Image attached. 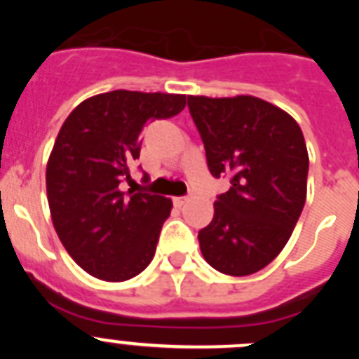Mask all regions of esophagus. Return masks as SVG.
<instances>
[{"instance_id":"1","label":"esophagus","mask_w":359,"mask_h":359,"mask_svg":"<svg viewBox=\"0 0 359 359\" xmlns=\"http://www.w3.org/2000/svg\"><path fill=\"white\" fill-rule=\"evenodd\" d=\"M187 199H189V196H174L172 198L174 207H182V205H185Z\"/></svg>"}]
</instances>
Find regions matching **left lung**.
Segmentation results:
<instances>
[{"label":"left lung","mask_w":359,"mask_h":359,"mask_svg":"<svg viewBox=\"0 0 359 359\" xmlns=\"http://www.w3.org/2000/svg\"><path fill=\"white\" fill-rule=\"evenodd\" d=\"M214 177L230 189L199 230V248L214 269L252 275L282 252L302 214L307 156L302 129L286 111L250 95L187 98Z\"/></svg>","instance_id":"8db88e82"}]
</instances>
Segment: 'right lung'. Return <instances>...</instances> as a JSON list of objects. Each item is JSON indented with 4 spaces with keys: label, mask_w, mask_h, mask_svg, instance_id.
<instances>
[{
    "label": "right lung",
    "mask_w": 359,
    "mask_h": 359,
    "mask_svg": "<svg viewBox=\"0 0 359 359\" xmlns=\"http://www.w3.org/2000/svg\"><path fill=\"white\" fill-rule=\"evenodd\" d=\"M185 104V95L115 90L81 102L62 123L46 165L50 212L66 252L93 277L122 282L151 264L172 201L123 192L122 182L135 183L142 129Z\"/></svg>",
    "instance_id": "add662e5"
}]
</instances>
